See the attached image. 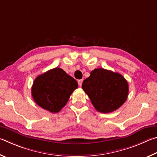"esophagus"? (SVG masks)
<instances>
[{
    "label": "esophagus",
    "instance_id": "obj_1",
    "mask_svg": "<svg viewBox=\"0 0 157 157\" xmlns=\"http://www.w3.org/2000/svg\"><path fill=\"white\" fill-rule=\"evenodd\" d=\"M78 86L81 87L82 86V83H83V80H82V79H81V80H78Z\"/></svg>",
    "mask_w": 157,
    "mask_h": 157
}]
</instances>
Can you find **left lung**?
I'll list each match as a JSON object with an SVG mask.
<instances>
[{
	"mask_svg": "<svg viewBox=\"0 0 157 157\" xmlns=\"http://www.w3.org/2000/svg\"><path fill=\"white\" fill-rule=\"evenodd\" d=\"M82 88L95 109L101 113L119 109L125 102L129 91L128 82L121 74L103 68L92 71L83 81Z\"/></svg>",
	"mask_w": 157,
	"mask_h": 157,
	"instance_id": "obj_1",
	"label": "left lung"
}]
</instances>
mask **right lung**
Wrapping results in <instances>:
<instances>
[{
    "label": "right lung",
    "mask_w": 157,
    "mask_h": 157,
    "mask_svg": "<svg viewBox=\"0 0 157 157\" xmlns=\"http://www.w3.org/2000/svg\"><path fill=\"white\" fill-rule=\"evenodd\" d=\"M78 83L59 67L38 76L33 83L32 95L35 103L52 113H57L67 103Z\"/></svg>",
    "instance_id": "obj_1"
}]
</instances>
